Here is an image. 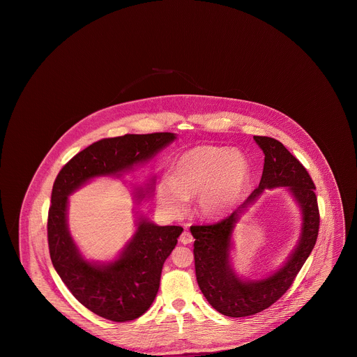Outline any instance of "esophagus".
<instances>
[{
  "label": "esophagus",
  "instance_id": "obj_1",
  "mask_svg": "<svg viewBox=\"0 0 357 357\" xmlns=\"http://www.w3.org/2000/svg\"><path fill=\"white\" fill-rule=\"evenodd\" d=\"M179 241H181L183 245H188V243H191V242L194 241V238L191 236V233L183 231V233L181 234V237H179Z\"/></svg>",
  "mask_w": 357,
  "mask_h": 357
}]
</instances>
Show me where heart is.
I'll return each mask as SVG.
<instances>
[{"label":"heart","instance_id":"1","mask_svg":"<svg viewBox=\"0 0 357 357\" xmlns=\"http://www.w3.org/2000/svg\"><path fill=\"white\" fill-rule=\"evenodd\" d=\"M250 181L246 156L220 146H197L182 153L172 166L170 181L156 190L159 206L170 215H181L187 201L198 197L197 211L204 220L227 215Z\"/></svg>","mask_w":357,"mask_h":357}]
</instances>
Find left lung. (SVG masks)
Listing matches in <instances>:
<instances>
[{"instance_id":"left-lung-1","label":"left lung","mask_w":357,"mask_h":357,"mask_svg":"<svg viewBox=\"0 0 357 357\" xmlns=\"http://www.w3.org/2000/svg\"><path fill=\"white\" fill-rule=\"evenodd\" d=\"M265 153L262 178L249 198L229 217L214 225L192 226L195 274L208 304L229 317L252 316L274 304L293 284L296 275L313 250L319 236L320 214L314 183L305 167L285 146L269 136H255ZM288 186L301 206L303 226L301 239L287 262L262 280H243L234 272L229 261L234 227L245 208L265 188Z\"/></svg>"}]
</instances>
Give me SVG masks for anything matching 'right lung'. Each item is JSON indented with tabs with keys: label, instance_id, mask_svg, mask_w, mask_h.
I'll return each mask as SVG.
<instances>
[{
	"label": "right lung",
	"instance_id": "right-lung-1",
	"mask_svg": "<svg viewBox=\"0 0 357 357\" xmlns=\"http://www.w3.org/2000/svg\"><path fill=\"white\" fill-rule=\"evenodd\" d=\"M176 139L171 132L127 134L95 142L60 170L52 188L48 245L52 264L75 298L102 319L124 323L149 310L160 284L162 268L183 229L156 226L139 218L119 257L107 264L86 261L70 237L68 195L93 178L131 170ZM144 195L139 191V198ZM143 198V197H142Z\"/></svg>",
	"mask_w": 357,
	"mask_h": 357
}]
</instances>
